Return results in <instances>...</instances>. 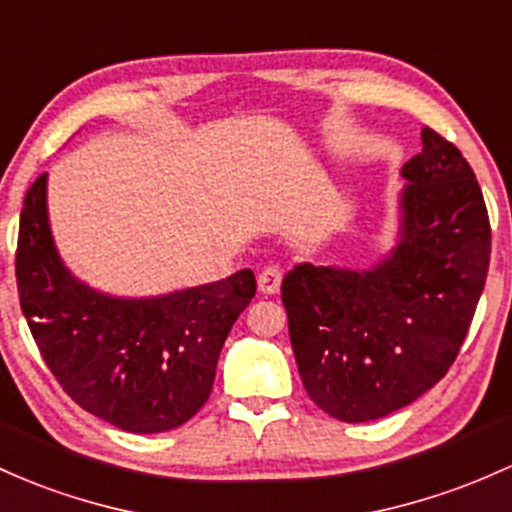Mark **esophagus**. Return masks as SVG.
I'll list each match as a JSON object with an SVG mask.
<instances>
[{"instance_id": "1", "label": "esophagus", "mask_w": 512, "mask_h": 512, "mask_svg": "<svg viewBox=\"0 0 512 512\" xmlns=\"http://www.w3.org/2000/svg\"><path fill=\"white\" fill-rule=\"evenodd\" d=\"M282 279H284L282 267L269 265L260 272V277H257V284H260L262 294H277L279 286H282Z\"/></svg>"}]
</instances>
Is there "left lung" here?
Masks as SVG:
<instances>
[{
    "instance_id": "left-lung-1",
    "label": "left lung",
    "mask_w": 512,
    "mask_h": 512,
    "mask_svg": "<svg viewBox=\"0 0 512 512\" xmlns=\"http://www.w3.org/2000/svg\"><path fill=\"white\" fill-rule=\"evenodd\" d=\"M403 165L401 240L364 272L299 265L282 282L306 393L345 423L384 418L449 372L491 260V223L459 148L423 128Z\"/></svg>"
}]
</instances>
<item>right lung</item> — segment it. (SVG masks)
I'll return each mask as SVG.
<instances>
[{
	"label": "right lung",
	"mask_w": 512,
	"mask_h": 512,
	"mask_svg": "<svg viewBox=\"0 0 512 512\" xmlns=\"http://www.w3.org/2000/svg\"><path fill=\"white\" fill-rule=\"evenodd\" d=\"M21 311L43 362L77 406L128 432H165L209 401L218 355L255 296L252 269L157 299L77 282L48 228L46 174L28 187L16 245Z\"/></svg>",
	"instance_id": "right-lung-1"
}]
</instances>
